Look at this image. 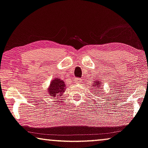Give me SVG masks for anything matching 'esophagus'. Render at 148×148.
Returning a JSON list of instances; mask_svg holds the SVG:
<instances>
[{
	"label": "esophagus",
	"mask_w": 148,
	"mask_h": 148,
	"mask_svg": "<svg viewBox=\"0 0 148 148\" xmlns=\"http://www.w3.org/2000/svg\"><path fill=\"white\" fill-rule=\"evenodd\" d=\"M74 81H75V83H78V84H80V82H82V79L81 78H76L74 79Z\"/></svg>",
	"instance_id": "obj_1"
}]
</instances>
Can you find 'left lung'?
<instances>
[{
  "label": "left lung",
  "instance_id": "obj_1",
  "mask_svg": "<svg viewBox=\"0 0 148 148\" xmlns=\"http://www.w3.org/2000/svg\"><path fill=\"white\" fill-rule=\"evenodd\" d=\"M101 82H100L99 81H98V80H97V81H95L94 82V84H92V87H94V88H95V89H101ZM96 91H97V90H95V91L94 92V94L95 95V93H96Z\"/></svg>",
  "mask_w": 148,
  "mask_h": 148
}]
</instances>
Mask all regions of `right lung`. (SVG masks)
I'll return each instance as SVG.
<instances>
[{"label": "right lung", "instance_id": "add662e5", "mask_svg": "<svg viewBox=\"0 0 148 148\" xmlns=\"http://www.w3.org/2000/svg\"><path fill=\"white\" fill-rule=\"evenodd\" d=\"M65 87L66 85L62 80L60 78H55L51 82L50 86L48 88L49 95L53 97L62 96L66 89Z\"/></svg>", "mask_w": 148, "mask_h": 148}]
</instances>
